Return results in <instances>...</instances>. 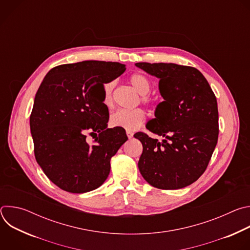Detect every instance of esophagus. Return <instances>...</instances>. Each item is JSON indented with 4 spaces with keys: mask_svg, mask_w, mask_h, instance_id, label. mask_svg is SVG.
Returning a JSON list of instances; mask_svg holds the SVG:
<instances>
[{
    "mask_svg": "<svg viewBox=\"0 0 250 250\" xmlns=\"http://www.w3.org/2000/svg\"><path fill=\"white\" fill-rule=\"evenodd\" d=\"M126 135H127L128 139H130V138H132V136H133V133H132V131H126Z\"/></svg>",
    "mask_w": 250,
    "mask_h": 250,
    "instance_id": "obj_1",
    "label": "esophagus"
}]
</instances>
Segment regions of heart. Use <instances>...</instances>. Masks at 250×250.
Here are the masks:
<instances>
[{"mask_svg":"<svg viewBox=\"0 0 250 250\" xmlns=\"http://www.w3.org/2000/svg\"><path fill=\"white\" fill-rule=\"evenodd\" d=\"M130 85L140 95V101L147 104L152 105L155 103L154 98L148 95L151 85L149 80L142 74L135 73L129 77ZM115 82L110 81L103 85V102L106 106L113 105V90ZM146 114L142 109H134L130 111L118 110L110 117V125L113 127H121L127 131H132L140 127L146 122Z\"/></svg>","mask_w":250,"mask_h":250,"instance_id":"1","label":"heart"}]
</instances>
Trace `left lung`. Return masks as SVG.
<instances>
[{
  "label": "left lung",
  "mask_w": 250,
  "mask_h": 250,
  "mask_svg": "<svg viewBox=\"0 0 250 250\" xmlns=\"http://www.w3.org/2000/svg\"><path fill=\"white\" fill-rule=\"evenodd\" d=\"M136 67L159 79L164 101L147 129L165 139L136 132L144 146L138 169L146 181L163 190H176L197 181L207 169L219 136L215 94L200 71L174 63L138 62Z\"/></svg>",
  "instance_id": "8db88e82"
}]
</instances>
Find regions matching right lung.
I'll return each instance as SVG.
<instances>
[{"instance_id":"add662e5","label":"right lung","mask_w":250,"mask_h":250,"mask_svg":"<svg viewBox=\"0 0 250 250\" xmlns=\"http://www.w3.org/2000/svg\"><path fill=\"white\" fill-rule=\"evenodd\" d=\"M125 65L97 60L52 68L34 98L29 125L34 156L48 179L70 193H86L108 178L111 158L127 140L108 128L109 110L96 87L121 76ZM94 141L89 144L86 134Z\"/></svg>"}]
</instances>
